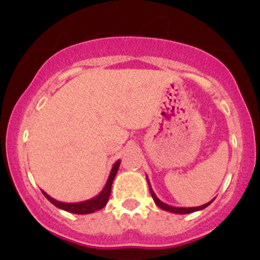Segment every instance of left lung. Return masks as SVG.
I'll return each instance as SVG.
<instances>
[{
	"instance_id": "left-lung-1",
	"label": "left lung",
	"mask_w": 260,
	"mask_h": 260,
	"mask_svg": "<svg viewBox=\"0 0 260 260\" xmlns=\"http://www.w3.org/2000/svg\"><path fill=\"white\" fill-rule=\"evenodd\" d=\"M148 180V178H147ZM148 184H149V189H150V193H151V197H153L155 204L157 205L160 209H162V210H166V211H170V213H175V214H189V213H193V211H198V210H202V209H205L208 207V205H210L211 203H213V201H210L209 203H207V204L204 205H201V207H194V208H177V207H171V205L169 204H165L164 202H161L159 198H157L156 194L154 193L153 188H151L150 183H149L148 181Z\"/></svg>"
}]
</instances>
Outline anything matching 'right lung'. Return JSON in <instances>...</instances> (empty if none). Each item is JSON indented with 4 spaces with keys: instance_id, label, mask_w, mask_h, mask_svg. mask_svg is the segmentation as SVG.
<instances>
[{
    "instance_id": "obj_1",
    "label": "right lung",
    "mask_w": 260,
    "mask_h": 260,
    "mask_svg": "<svg viewBox=\"0 0 260 260\" xmlns=\"http://www.w3.org/2000/svg\"><path fill=\"white\" fill-rule=\"evenodd\" d=\"M120 164H121V160H117L115 164H113L111 172H110V176L109 178H107V182L105 187H104V189L101 190L96 197H94V198L91 199H88V201L79 202V203H63L51 198V197L47 194L46 192H44V190H41V192H43V194L46 197L47 201L51 202L52 204L55 205V207H57L58 209L68 211V213L82 214V215L83 214H91L94 213V211H98L100 210V209H103L107 204V202H109L110 194H111L113 178H115L116 174H117L118 168H120Z\"/></svg>"
}]
</instances>
